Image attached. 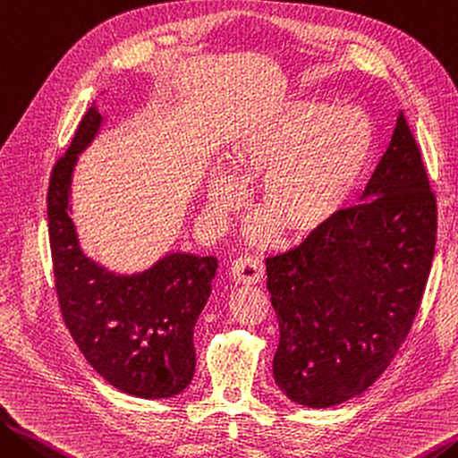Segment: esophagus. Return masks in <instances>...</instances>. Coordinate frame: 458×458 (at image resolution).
Instances as JSON below:
<instances>
[{
  "label": "esophagus",
  "instance_id": "1",
  "mask_svg": "<svg viewBox=\"0 0 458 458\" xmlns=\"http://www.w3.org/2000/svg\"><path fill=\"white\" fill-rule=\"evenodd\" d=\"M264 272L266 267L261 264V259L253 256L237 258L229 267V276L235 284H258L264 278Z\"/></svg>",
  "mask_w": 458,
  "mask_h": 458
}]
</instances>
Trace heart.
I'll use <instances>...</instances> for the list:
<instances>
[{
	"instance_id": "heart-1",
	"label": "heart",
	"mask_w": 458,
	"mask_h": 458,
	"mask_svg": "<svg viewBox=\"0 0 458 458\" xmlns=\"http://www.w3.org/2000/svg\"><path fill=\"white\" fill-rule=\"evenodd\" d=\"M369 158V119L325 101H302L259 119L229 152L238 178L264 176L259 205L286 235L312 233L331 221L361 182ZM234 177L215 172L207 180V208L215 219H225L245 199V186ZM251 235H267L266 219L253 223Z\"/></svg>"
}]
</instances>
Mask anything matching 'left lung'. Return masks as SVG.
<instances>
[{"mask_svg": "<svg viewBox=\"0 0 458 458\" xmlns=\"http://www.w3.org/2000/svg\"><path fill=\"white\" fill-rule=\"evenodd\" d=\"M434 245L437 199L400 114L361 202L266 259L280 325L272 369L288 400L331 408L387 369L420 309Z\"/></svg>", "mask_w": 458, "mask_h": 458, "instance_id": "1", "label": "left lung"}]
</instances>
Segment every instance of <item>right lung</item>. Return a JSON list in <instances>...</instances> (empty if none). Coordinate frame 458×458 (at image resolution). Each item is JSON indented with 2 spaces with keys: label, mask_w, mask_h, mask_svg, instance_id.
Returning a JSON list of instances; mask_svg holds the SVG:
<instances>
[{
  "label": "right lung",
  "mask_w": 458,
  "mask_h": 458,
  "mask_svg": "<svg viewBox=\"0 0 458 458\" xmlns=\"http://www.w3.org/2000/svg\"><path fill=\"white\" fill-rule=\"evenodd\" d=\"M105 115L87 111L48 186V233L63 318L81 353L119 392L144 400L178 395L194 376L192 333L219 261L168 251L119 272L89 256L72 221V174Z\"/></svg>",
  "instance_id": "right-lung-1"
}]
</instances>
